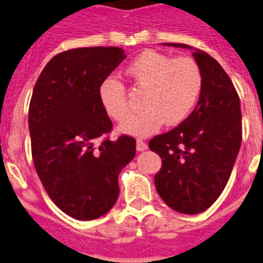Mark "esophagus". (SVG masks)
<instances>
[{"instance_id": "1", "label": "esophagus", "mask_w": 263, "mask_h": 263, "mask_svg": "<svg viewBox=\"0 0 263 263\" xmlns=\"http://www.w3.org/2000/svg\"><path fill=\"white\" fill-rule=\"evenodd\" d=\"M145 150H147V143L142 139H138L137 141V152H145Z\"/></svg>"}]
</instances>
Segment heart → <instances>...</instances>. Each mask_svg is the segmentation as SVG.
Here are the masks:
<instances>
[{
	"mask_svg": "<svg viewBox=\"0 0 263 263\" xmlns=\"http://www.w3.org/2000/svg\"><path fill=\"white\" fill-rule=\"evenodd\" d=\"M133 88L142 93L139 106L143 109L121 126L124 133L146 137L162 125L176 126L188 118L200 99L204 85L200 66L192 58H173L167 53L146 50L125 68ZM100 103L111 120L125 122L132 106L124 84L108 78L100 84Z\"/></svg>",
	"mask_w": 263,
	"mask_h": 263,
	"instance_id": "b5f03b06",
	"label": "heart"
}]
</instances>
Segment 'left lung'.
Masks as SVG:
<instances>
[{
  "label": "left lung",
  "instance_id": "8db88e82",
  "mask_svg": "<svg viewBox=\"0 0 263 263\" xmlns=\"http://www.w3.org/2000/svg\"><path fill=\"white\" fill-rule=\"evenodd\" d=\"M192 55L204 78L196 108L182 124L148 142L150 150L162 158L154 178L158 194L170 208L185 215L204 212L217 200L242 139L240 97L231 78L210 53L195 50Z\"/></svg>",
  "mask_w": 263,
  "mask_h": 263
}]
</instances>
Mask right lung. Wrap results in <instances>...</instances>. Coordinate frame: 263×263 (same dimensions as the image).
<instances>
[{
	"mask_svg": "<svg viewBox=\"0 0 263 263\" xmlns=\"http://www.w3.org/2000/svg\"><path fill=\"white\" fill-rule=\"evenodd\" d=\"M126 58L118 47L58 53L32 90L29 130L32 162L51 200L81 221L101 217L120 194L118 175L136 155V139L110 141L100 84Z\"/></svg>",
	"mask_w": 263,
	"mask_h": 263,
	"instance_id": "1",
	"label": "right lung"
}]
</instances>
